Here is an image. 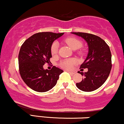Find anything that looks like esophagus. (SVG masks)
<instances>
[{
    "mask_svg": "<svg viewBox=\"0 0 124 124\" xmlns=\"http://www.w3.org/2000/svg\"><path fill=\"white\" fill-rule=\"evenodd\" d=\"M68 72H69V73H70V75H74V74L75 73V72H70V71H68Z\"/></svg>",
    "mask_w": 124,
    "mask_h": 124,
    "instance_id": "1",
    "label": "esophagus"
}]
</instances>
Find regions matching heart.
<instances>
[{
    "mask_svg": "<svg viewBox=\"0 0 124 124\" xmlns=\"http://www.w3.org/2000/svg\"><path fill=\"white\" fill-rule=\"evenodd\" d=\"M65 42L69 45L70 47L73 49H79L82 47L83 45L82 41L78 38L70 37L65 39ZM58 48H59V44L56 41H54L52 44L51 46V52L52 55H55L58 53ZM75 64V61L73 59H66L62 61L59 63V66L61 68L65 69H71L72 67Z\"/></svg>",
    "mask_w": 124,
    "mask_h": 124,
    "instance_id": "1",
    "label": "heart"
}]
</instances>
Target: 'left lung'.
<instances>
[{
    "label": "left lung",
    "instance_id": "1",
    "mask_svg": "<svg viewBox=\"0 0 124 124\" xmlns=\"http://www.w3.org/2000/svg\"><path fill=\"white\" fill-rule=\"evenodd\" d=\"M87 42L89 53L80 69L87 68V72H80L83 80L76 83L77 87L83 92H92L104 83L112 68L111 53L107 44L96 35L85 32H72Z\"/></svg>",
    "mask_w": 124,
    "mask_h": 124
}]
</instances>
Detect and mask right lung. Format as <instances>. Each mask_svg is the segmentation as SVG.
Wrapping results in <instances>:
<instances>
[{
  "label": "right lung",
  "instance_id": "1",
  "mask_svg": "<svg viewBox=\"0 0 124 124\" xmlns=\"http://www.w3.org/2000/svg\"><path fill=\"white\" fill-rule=\"evenodd\" d=\"M63 33L42 32L27 39L18 54V68L21 79L27 86L38 92H46L56 85L63 71L55 66L51 70L44 69L51 63V46L54 40Z\"/></svg>",
  "mask_w": 124,
  "mask_h": 124
}]
</instances>
